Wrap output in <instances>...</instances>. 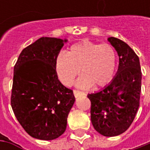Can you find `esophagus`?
<instances>
[{"instance_id": "esophagus-1", "label": "esophagus", "mask_w": 150, "mask_h": 150, "mask_svg": "<svg viewBox=\"0 0 150 150\" xmlns=\"http://www.w3.org/2000/svg\"><path fill=\"white\" fill-rule=\"evenodd\" d=\"M73 94H74V96H75L76 98H78V97H79V96L84 95V93L81 92V91H79V90L73 89Z\"/></svg>"}]
</instances>
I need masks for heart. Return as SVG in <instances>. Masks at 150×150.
I'll list each match as a JSON object with an SVG mask.
<instances>
[{"mask_svg":"<svg viewBox=\"0 0 150 150\" xmlns=\"http://www.w3.org/2000/svg\"><path fill=\"white\" fill-rule=\"evenodd\" d=\"M116 59V52L110 44L83 41L72 45L67 53L57 55L55 68L65 85H71L80 70L82 77L77 82L78 87L93 85L97 88L109 83L115 71Z\"/></svg>","mask_w":150,"mask_h":150,"instance_id":"obj_1","label":"heart"}]
</instances>
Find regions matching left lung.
<instances>
[{"mask_svg":"<svg viewBox=\"0 0 150 150\" xmlns=\"http://www.w3.org/2000/svg\"><path fill=\"white\" fill-rule=\"evenodd\" d=\"M119 57V66L112 82L90 93L91 121L100 134L117 136L129 128L139 107L142 72L139 57L122 40L108 38Z\"/></svg>","mask_w":150,"mask_h":150,"instance_id":"left-lung-1","label":"left lung"}]
</instances>
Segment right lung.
<instances>
[{"mask_svg": "<svg viewBox=\"0 0 150 150\" xmlns=\"http://www.w3.org/2000/svg\"><path fill=\"white\" fill-rule=\"evenodd\" d=\"M62 47L59 38H39L22 50L14 66L11 105L21 127L35 139L52 140L62 135L75 101L55 68Z\"/></svg>", "mask_w": 150, "mask_h": 150, "instance_id": "1", "label": "right lung"}]
</instances>
